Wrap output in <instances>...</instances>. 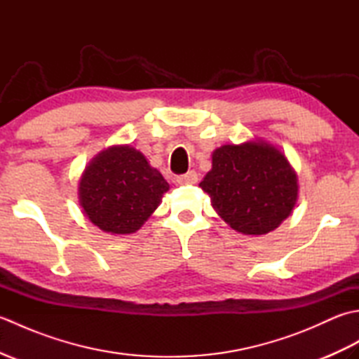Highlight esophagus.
<instances>
[{
	"label": "esophagus",
	"instance_id": "34e87169",
	"mask_svg": "<svg viewBox=\"0 0 359 359\" xmlns=\"http://www.w3.org/2000/svg\"><path fill=\"white\" fill-rule=\"evenodd\" d=\"M197 172L196 171H188L187 174H182V175H177V184L179 185H194L197 184Z\"/></svg>",
	"mask_w": 359,
	"mask_h": 359
}]
</instances>
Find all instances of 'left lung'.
I'll list each match as a JSON object with an SVG mask.
<instances>
[{
    "instance_id": "left-lung-1",
    "label": "left lung",
    "mask_w": 359,
    "mask_h": 359,
    "mask_svg": "<svg viewBox=\"0 0 359 359\" xmlns=\"http://www.w3.org/2000/svg\"><path fill=\"white\" fill-rule=\"evenodd\" d=\"M201 188L233 230L251 236L278 228L297 199V179L288 160L264 142L217 148Z\"/></svg>"
}]
</instances>
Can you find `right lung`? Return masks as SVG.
Listing matches in <instances>:
<instances>
[{
  "label": "right lung",
  "instance_id": "1",
  "mask_svg": "<svg viewBox=\"0 0 359 359\" xmlns=\"http://www.w3.org/2000/svg\"><path fill=\"white\" fill-rule=\"evenodd\" d=\"M168 189L163 175L149 166L140 151L112 147L89 163L79 191L90 222L106 233L131 234L158 207Z\"/></svg>",
  "mask_w": 359,
  "mask_h": 359
}]
</instances>
